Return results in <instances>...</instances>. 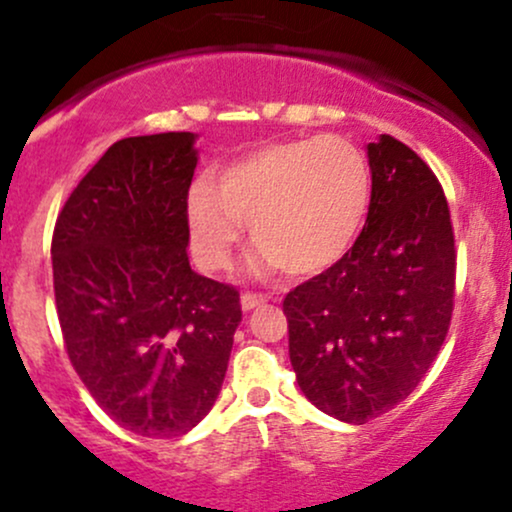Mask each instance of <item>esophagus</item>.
Returning <instances> with one entry per match:
<instances>
[{"label":"esophagus","mask_w":512,"mask_h":512,"mask_svg":"<svg viewBox=\"0 0 512 512\" xmlns=\"http://www.w3.org/2000/svg\"><path fill=\"white\" fill-rule=\"evenodd\" d=\"M262 303H267V296H262V294L240 296V306H243V311H255V308L262 306Z\"/></svg>","instance_id":"obj_1"}]
</instances>
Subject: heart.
<instances>
[{"instance_id": "obj_1", "label": "heart", "mask_w": 512, "mask_h": 512, "mask_svg": "<svg viewBox=\"0 0 512 512\" xmlns=\"http://www.w3.org/2000/svg\"><path fill=\"white\" fill-rule=\"evenodd\" d=\"M369 204V167L350 140L313 136L255 148L189 187V247L201 267L233 265L245 221L257 240L252 267L316 274L355 243Z\"/></svg>"}]
</instances>
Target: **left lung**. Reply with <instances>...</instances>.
Wrapping results in <instances>:
<instances>
[{
	"label": "left lung",
	"mask_w": 512,
	"mask_h": 512,
	"mask_svg": "<svg viewBox=\"0 0 512 512\" xmlns=\"http://www.w3.org/2000/svg\"><path fill=\"white\" fill-rule=\"evenodd\" d=\"M372 199L352 250L284 299L303 396L364 425L408 398L445 342L454 233L445 192L408 145H367Z\"/></svg>",
	"instance_id": "8db88e82"
}]
</instances>
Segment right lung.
Here are the masks:
<instances>
[{"mask_svg": "<svg viewBox=\"0 0 512 512\" xmlns=\"http://www.w3.org/2000/svg\"><path fill=\"white\" fill-rule=\"evenodd\" d=\"M196 133L123 138L55 223L53 284L72 367L121 428L184 435L226 379L243 320L233 286L189 265Z\"/></svg>", "mask_w": 512, "mask_h": 512, "instance_id": "right-lung-1", "label": "right lung"}]
</instances>
